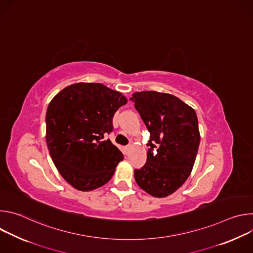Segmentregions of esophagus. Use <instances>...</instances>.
<instances>
[{
	"instance_id": "1",
	"label": "esophagus",
	"mask_w": 253,
	"mask_h": 253,
	"mask_svg": "<svg viewBox=\"0 0 253 253\" xmlns=\"http://www.w3.org/2000/svg\"><path fill=\"white\" fill-rule=\"evenodd\" d=\"M130 149H131V145H127L124 147V154L125 155H128L129 152H130Z\"/></svg>"
}]
</instances>
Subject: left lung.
<instances>
[{
    "label": "left lung",
    "mask_w": 253,
    "mask_h": 253,
    "mask_svg": "<svg viewBox=\"0 0 253 253\" xmlns=\"http://www.w3.org/2000/svg\"><path fill=\"white\" fill-rule=\"evenodd\" d=\"M130 99L150 132L147 162L135 169V180L148 194L166 197L181 187L192 171L200 143L196 113L167 93L136 92Z\"/></svg>",
    "instance_id": "8db88e82"
}]
</instances>
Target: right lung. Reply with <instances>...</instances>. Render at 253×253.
<instances>
[{
	"label": "right lung",
	"instance_id": "add662e5",
	"mask_svg": "<svg viewBox=\"0 0 253 253\" xmlns=\"http://www.w3.org/2000/svg\"><path fill=\"white\" fill-rule=\"evenodd\" d=\"M127 103L122 93L100 83H76L60 91L46 114V141L61 176L80 191L105 185L123 160L107 139L115 112Z\"/></svg>",
	"mask_w": 253,
	"mask_h": 253
}]
</instances>
